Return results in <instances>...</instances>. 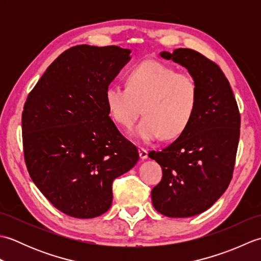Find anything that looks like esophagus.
Wrapping results in <instances>:
<instances>
[{
  "label": "esophagus",
  "mask_w": 261,
  "mask_h": 261,
  "mask_svg": "<svg viewBox=\"0 0 261 261\" xmlns=\"http://www.w3.org/2000/svg\"><path fill=\"white\" fill-rule=\"evenodd\" d=\"M138 151H139V157H140V159L146 160V159L148 158V151L146 150V149L139 148V149H138Z\"/></svg>",
  "instance_id": "1"
}]
</instances>
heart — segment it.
Segmentation results:
<instances>
[{"mask_svg": "<svg viewBox=\"0 0 261 261\" xmlns=\"http://www.w3.org/2000/svg\"><path fill=\"white\" fill-rule=\"evenodd\" d=\"M127 87L110 85L105 103L112 119L131 127L145 113L134 131L137 140L150 142L164 135L167 139L179 137L195 115L198 85L188 73L156 60H146L127 74Z\"/></svg>", "mask_w": 261, "mask_h": 261, "instance_id": "b5f03b06", "label": "heart"}]
</instances>
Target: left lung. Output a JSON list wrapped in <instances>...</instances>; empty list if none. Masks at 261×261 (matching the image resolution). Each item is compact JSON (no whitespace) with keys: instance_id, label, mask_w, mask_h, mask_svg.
I'll use <instances>...</instances> for the list:
<instances>
[{"instance_id":"1","label":"left lung","mask_w":261,"mask_h":261,"mask_svg":"<svg viewBox=\"0 0 261 261\" xmlns=\"http://www.w3.org/2000/svg\"><path fill=\"white\" fill-rule=\"evenodd\" d=\"M159 56L185 67L198 85L195 115L162 151L149 152L163 168L151 191L153 207L168 218H190L210 208L228 188L240 137V113L223 71L187 48Z\"/></svg>"}]
</instances>
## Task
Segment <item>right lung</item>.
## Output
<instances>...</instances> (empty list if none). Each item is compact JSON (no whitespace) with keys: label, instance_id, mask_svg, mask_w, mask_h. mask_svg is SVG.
Wrapping results in <instances>:
<instances>
[{"label":"right lung","instance_id":"right-lung-1","mask_svg":"<svg viewBox=\"0 0 261 261\" xmlns=\"http://www.w3.org/2000/svg\"><path fill=\"white\" fill-rule=\"evenodd\" d=\"M130 54L118 46L70 48L49 66L24 104L28 171L48 201L73 218L107 212L113 180L139 159L105 103V91Z\"/></svg>","mask_w":261,"mask_h":261}]
</instances>
